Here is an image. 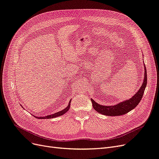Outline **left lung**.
I'll return each instance as SVG.
<instances>
[{"label":"left lung","mask_w":159,"mask_h":159,"mask_svg":"<svg viewBox=\"0 0 159 159\" xmlns=\"http://www.w3.org/2000/svg\"><path fill=\"white\" fill-rule=\"evenodd\" d=\"M145 67V78H144L143 83L142 86L139 90L136 93L133 98L127 101H125L123 102H121L120 103L112 105V106H104V105H99L92 99H91V102H92L93 107L95 110L99 113H102L105 115H108V116H119V115H122L126 114L129 112L130 111L136 107L137 105L141 102L143 98V95L145 91L146 85L147 84V70L145 68V65L144 64Z\"/></svg>","instance_id":"8db88e82"}]
</instances>
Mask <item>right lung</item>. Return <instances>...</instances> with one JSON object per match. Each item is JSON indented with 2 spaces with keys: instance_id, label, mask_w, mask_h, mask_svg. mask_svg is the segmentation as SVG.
<instances>
[{
  "instance_id": "right-lung-1",
  "label": "right lung",
  "mask_w": 159,
  "mask_h": 159,
  "mask_svg": "<svg viewBox=\"0 0 159 159\" xmlns=\"http://www.w3.org/2000/svg\"><path fill=\"white\" fill-rule=\"evenodd\" d=\"M70 103H69V105H68V106L66 107V108H65L64 109H63L62 111H58V112H57V113H54V114H53V115H48V116H46V117H36V118H38V119H51V118H54V117H58V116H61V115H64L65 113H66L67 111H68L69 110V109H70ZM35 117H36V116H34Z\"/></svg>"
}]
</instances>
